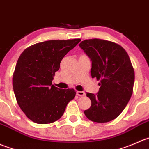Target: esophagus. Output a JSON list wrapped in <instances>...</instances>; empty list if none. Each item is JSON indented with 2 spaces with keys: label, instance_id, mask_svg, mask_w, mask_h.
<instances>
[{
  "label": "esophagus",
  "instance_id": "obj_1",
  "mask_svg": "<svg viewBox=\"0 0 149 149\" xmlns=\"http://www.w3.org/2000/svg\"><path fill=\"white\" fill-rule=\"evenodd\" d=\"M77 95L79 96H84L85 95V93L83 91H77Z\"/></svg>",
  "mask_w": 149,
  "mask_h": 149
}]
</instances>
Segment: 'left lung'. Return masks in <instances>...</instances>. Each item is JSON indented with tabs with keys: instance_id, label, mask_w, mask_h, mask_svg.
Instances as JSON below:
<instances>
[{
	"instance_id": "8db88e82",
	"label": "left lung",
	"mask_w": 149,
	"mask_h": 149,
	"mask_svg": "<svg viewBox=\"0 0 149 149\" xmlns=\"http://www.w3.org/2000/svg\"><path fill=\"white\" fill-rule=\"evenodd\" d=\"M79 46L92 61L91 74L100 80L97 95L88 93L91 106L85 116L95 123H108L124 110L133 91L135 72L126 51L105 40H85Z\"/></svg>"
}]
</instances>
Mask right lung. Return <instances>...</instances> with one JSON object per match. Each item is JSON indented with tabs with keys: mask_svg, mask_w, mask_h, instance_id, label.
I'll return each instance as SVG.
<instances>
[{
	"mask_svg": "<svg viewBox=\"0 0 149 149\" xmlns=\"http://www.w3.org/2000/svg\"><path fill=\"white\" fill-rule=\"evenodd\" d=\"M80 41L78 38L38 42L26 48L19 57L13 74V89L18 105L34 123L57 121L74 99L73 88L60 89L52 85V80L64 56Z\"/></svg>",
	"mask_w": 149,
	"mask_h": 149,
	"instance_id": "1",
	"label": "right lung"
}]
</instances>
